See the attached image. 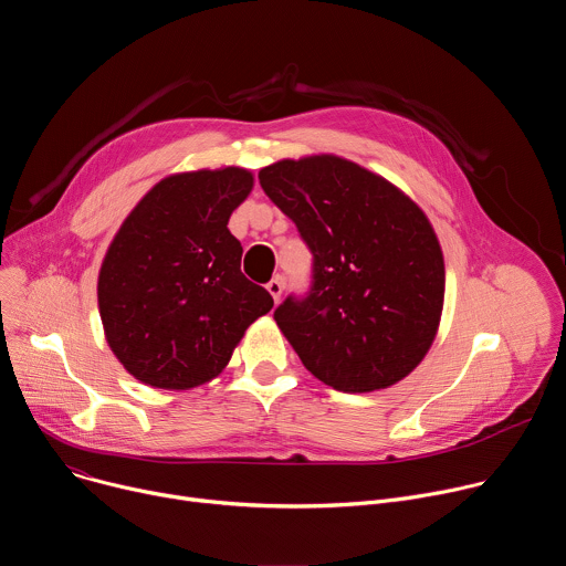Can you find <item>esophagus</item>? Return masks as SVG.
<instances>
[{
    "instance_id": "1",
    "label": "esophagus",
    "mask_w": 566,
    "mask_h": 566,
    "mask_svg": "<svg viewBox=\"0 0 566 566\" xmlns=\"http://www.w3.org/2000/svg\"><path fill=\"white\" fill-rule=\"evenodd\" d=\"M282 289H284V284H282V280H280V277H273V280L266 284V291L273 295V300H275V302L280 300Z\"/></svg>"
}]
</instances>
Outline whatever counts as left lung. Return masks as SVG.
I'll return each instance as SVG.
<instances>
[{
	"label": "left lung",
	"instance_id": "obj_1",
	"mask_svg": "<svg viewBox=\"0 0 566 566\" xmlns=\"http://www.w3.org/2000/svg\"><path fill=\"white\" fill-rule=\"evenodd\" d=\"M313 255L311 286L273 313L304 367L338 391L406 378L428 354L446 269L423 210L378 175L322 154L260 172Z\"/></svg>",
	"mask_w": 566,
	"mask_h": 566
}]
</instances>
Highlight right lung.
Here are the masks:
<instances>
[{"instance_id":"obj_1","label":"right lung","mask_w":566,"mask_h":566,"mask_svg":"<svg viewBox=\"0 0 566 566\" xmlns=\"http://www.w3.org/2000/svg\"><path fill=\"white\" fill-rule=\"evenodd\" d=\"M253 190L241 168L156 184L116 232L98 275L107 343L145 385L190 389L214 378L253 322L273 308L241 273L232 210Z\"/></svg>"}]
</instances>
